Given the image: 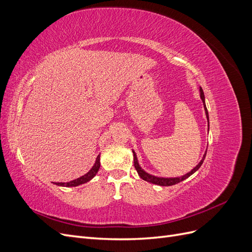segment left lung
I'll return each instance as SVG.
<instances>
[{
  "instance_id": "obj_1",
  "label": "left lung",
  "mask_w": 252,
  "mask_h": 252,
  "mask_svg": "<svg viewBox=\"0 0 252 252\" xmlns=\"http://www.w3.org/2000/svg\"><path fill=\"white\" fill-rule=\"evenodd\" d=\"M200 95H201V98H202V101H203L204 109H205V112H206V118H207V120H208V127H209L208 111H207V108H206L205 96H204L203 89H202L201 87H200ZM208 129H209V128H208ZM132 152H133V165H134V168H135L136 171H138V173H139V175L141 177V179H143L144 181H147V182H149V183H152V184L159 185V186H172V185L178 184V183H180V182H182V181L186 180L187 178L190 177V175L193 174L197 169L200 168L201 165H202L203 162H204V159H205L206 152H207V149H206V152H205V155L203 156V158H202V159H201V162H200L199 164H197L191 171H189V172L186 173L185 175H182V177H179V178H158V177H155V175H151V174L147 173L146 171H144V170L141 168V166L139 165V162H138V158H136L135 152H134L133 150H132Z\"/></svg>"
}]
</instances>
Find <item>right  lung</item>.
Wrapping results in <instances>:
<instances>
[{
    "mask_svg": "<svg viewBox=\"0 0 252 252\" xmlns=\"http://www.w3.org/2000/svg\"><path fill=\"white\" fill-rule=\"evenodd\" d=\"M100 166H101L100 165V155H98L95 159L94 165L93 166V168H91L86 174L82 175L81 178H78V179H75L70 182H67V183H56V185L64 186V187H75V186H79L81 184H84V183H87L97 173L98 169H100Z\"/></svg>",
    "mask_w": 252,
    "mask_h": 252,
    "instance_id": "1",
    "label": "right lung"
}]
</instances>
